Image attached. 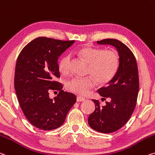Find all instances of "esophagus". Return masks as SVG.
I'll return each instance as SVG.
<instances>
[{"label":"esophagus","mask_w":155,"mask_h":155,"mask_svg":"<svg viewBox=\"0 0 155 155\" xmlns=\"http://www.w3.org/2000/svg\"><path fill=\"white\" fill-rule=\"evenodd\" d=\"M85 98H83L82 97H80V96H77V102H81L83 101H85Z\"/></svg>","instance_id":"obj_1"}]
</instances>
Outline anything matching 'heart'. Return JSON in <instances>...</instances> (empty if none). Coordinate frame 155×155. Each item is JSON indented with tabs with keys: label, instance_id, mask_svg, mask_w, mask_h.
Wrapping results in <instances>:
<instances>
[{
	"label": "heart",
	"instance_id": "obj_1",
	"mask_svg": "<svg viewBox=\"0 0 155 155\" xmlns=\"http://www.w3.org/2000/svg\"><path fill=\"white\" fill-rule=\"evenodd\" d=\"M78 54L88 64L87 77H74L66 83V88L77 94L85 95L95 86L96 80L101 85L106 84L111 81L119 69L120 58L114 50L85 47L78 51ZM72 57L66 54L58 62V68L63 74L71 71Z\"/></svg>",
	"mask_w": 155,
	"mask_h": 155
}]
</instances>
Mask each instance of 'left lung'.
<instances>
[{
    "label": "left lung",
    "mask_w": 155,
    "mask_h": 155,
    "mask_svg": "<svg viewBox=\"0 0 155 155\" xmlns=\"http://www.w3.org/2000/svg\"><path fill=\"white\" fill-rule=\"evenodd\" d=\"M97 43L115 47L120 63L116 74L107 86L98 90L104 97L102 100L108 98L110 101L102 106L99 100L92 99L95 110L88 117V124L97 132L112 133L121 128L134 112L139 89L138 68L133 53L120 41L107 38Z\"/></svg>",
    "instance_id": "left-lung-1"
}]
</instances>
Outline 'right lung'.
<instances>
[{"label": "right lung", "instance_id": "right-lung-1", "mask_svg": "<svg viewBox=\"0 0 155 155\" xmlns=\"http://www.w3.org/2000/svg\"><path fill=\"white\" fill-rule=\"evenodd\" d=\"M74 42L38 37L24 47L17 58L16 94L27 119L38 129L51 130L62 126L77 101L74 94L64 92L63 85L54 81L60 77L58 57ZM50 90L60 91L54 100L48 97Z\"/></svg>", "mask_w": 155, "mask_h": 155}]
</instances>
